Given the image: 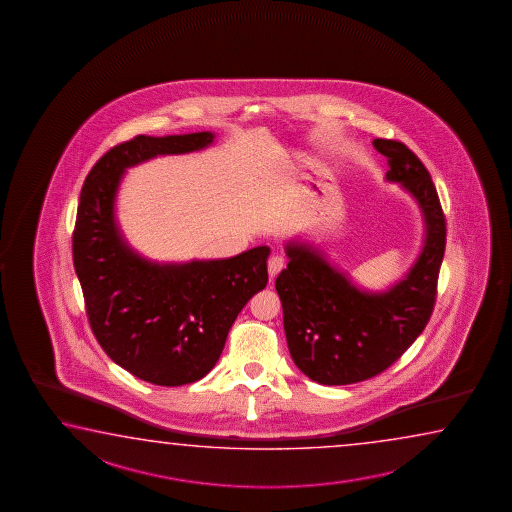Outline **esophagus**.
I'll use <instances>...</instances> for the list:
<instances>
[{"label": "esophagus", "instance_id": "34e87169", "mask_svg": "<svg viewBox=\"0 0 512 512\" xmlns=\"http://www.w3.org/2000/svg\"><path fill=\"white\" fill-rule=\"evenodd\" d=\"M285 267V260L281 256H272L269 260V276L270 279L276 278L279 272Z\"/></svg>", "mask_w": 512, "mask_h": 512}]
</instances>
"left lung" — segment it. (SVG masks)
Segmentation results:
<instances>
[{
	"label": "left lung",
	"instance_id": "1",
	"mask_svg": "<svg viewBox=\"0 0 512 512\" xmlns=\"http://www.w3.org/2000/svg\"><path fill=\"white\" fill-rule=\"evenodd\" d=\"M387 179L401 182L425 213L426 242L407 279L385 294H364L308 245H288L276 279L286 342L313 382L349 385L389 369L414 344L434 312L446 249V217L430 172L396 139H374Z\"/></svg>",
	"mask_w": 512,
	"mask_h": 512
}]
</instances>
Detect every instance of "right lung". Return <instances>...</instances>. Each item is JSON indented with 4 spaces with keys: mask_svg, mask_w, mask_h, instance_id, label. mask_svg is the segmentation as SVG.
I'll return each instance as SVG.
<instances>
[{
    "mask_svg": "<svg viewBox=\"0 0 512 512\" xmlns=\"http://www.w3.org/2000/svg\"><path fill=\"white\" fill-rule=\"evenodd\" d=\"M211 141V132L134 136L96 161L80 191L73 265L89 326L114 364L163 387L197 382L215 367L234 319L269 283L270 249L184 265L148 263L120 238L114 193L127 166L199 150Z\"/></svg>",
    "mask_w": 512,
    "mask_h": 512,
    "instance_id": "right-lung-1",
    "label": "right lung"
}]
</instances>
